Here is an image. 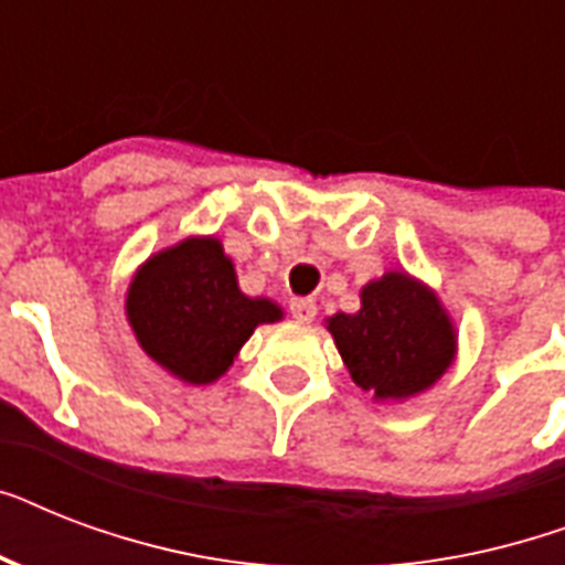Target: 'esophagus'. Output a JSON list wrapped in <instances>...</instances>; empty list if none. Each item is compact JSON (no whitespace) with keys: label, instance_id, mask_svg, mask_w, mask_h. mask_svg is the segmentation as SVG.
Instances as JSON below:
<instances>
[{"label":"esophagus","instance_id":"34e87169","mask_svg":"<svg viewBox=\"0 0 565 565\" xmlns=\"http://www.w3.org/2000/svg\"><path fill=\"white\" fill-rule=\"evenodd\" d=\"M290 313H292V319H299V322H310V319L317 317V301H313V299H292L290 301Z\"/></svg>","mask_w":565,"mask_h":565}]
</instances>
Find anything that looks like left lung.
Returning a JSON list of instances; mask_svg holds the SVG:
<instances>
[{
    "mask_svg": "<svg viewBox=\"0 0 565 565\" xmlns=\"http://www.w3.org/2000/svg\"><path fill=\"white\" fill-rule=\"evenodd\" d=\"M363 308L328 319L349 375L375 398L428 390L451 363L455 328L437 296L404 273H386L361 292Z\"/></svg>",
    "mask_w": 565,
    "mask_h": 565,
    "instance_id": "1",
    "label": "left lung"
}]
</instances>
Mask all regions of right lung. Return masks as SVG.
Returning <instances> with one entry per match:
<instances>
[{
    "label": "right lung",
    "instance_id": "1",
    "mask_svg": "<svg viewBox=\"0 0 565 565\" xmlns=\"http://www.w3.org/2000/svg\"><path fill=\"white\" fill-rule=\"evenodd\" d=\"M128 322L146 354L190 384H211L278 305L248 299L220 239H184L154 255L128 287Z\"/></svg>",
    "mask_w": 565,
    "mask_h": 565
}]
</instances>
